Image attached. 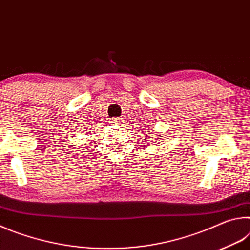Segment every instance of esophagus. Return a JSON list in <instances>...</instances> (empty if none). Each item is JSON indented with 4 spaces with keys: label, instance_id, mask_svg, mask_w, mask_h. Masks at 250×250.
<instances>
[{
    "label": "esophagus",
    "instance_id": "esophagus-1",
    "mask_svg": "<svg viewBox=\"0 0 250 250\" xmlns=\"http://www.w3.org/2000/svg\"><path fill=\"white\" fill-rule=\"evenodd\" d=\"M113 121H115L116 125H121V124H122V118H115V119H113Z\"/></svg>",
    "mask_w": 250,
    "mask_h": 250
}]
</instances>
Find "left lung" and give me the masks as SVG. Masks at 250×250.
<instances>
[{"instance_id": "1", "label": "left lung", "mask_w": 250, "mask_h": 250, "mask_svg": "<svg viewBox=\"0 0 250 250\" xmlns=\"http://www.w3.org/2000/svg\"><path fill=\"white\" fill-rule=\"evenodd\" d=\"M142 129H146V128H145V126H142ZM142 132H146V133H143V135H142V137H145V140H146L147 135L151 134L150 131H142ZM147 138H149V137H147ZM156 139H158V138H156Z\"/></svg>"}]
</instances>
